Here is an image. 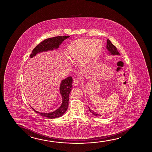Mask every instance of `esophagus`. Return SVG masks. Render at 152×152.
Wrapping results in <instances>:
<instances>
[{"instance_id": "obj_1", "label": "esophagus", "mask_w": 152, "mask_h": 152, "mask_svg": "<svg viewBox=\"0 0 152 152\" xmlns=\"http://www.w3.org/2000/svg\"><path fill=\"white\" fill-rule=\"evenodd\" d=\"M79 83V81L78 79H74V81H73V85L75 86H77Z\"/></svg>"}]
</instances>
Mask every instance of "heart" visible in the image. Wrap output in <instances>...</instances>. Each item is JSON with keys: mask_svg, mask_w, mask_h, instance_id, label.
<instances>
[{"mask_svg": "<svg viewBox=\"0 0 152 152\" xmlns=\"http://www.w3.org/2000/svg\"><path fill=\"white\" fill-rule=\"evenodd\" d=\"M102 47L100 40H81L69 45L66 50V54L71 61H77L79 66L86 67L93 62Z\"/></svg>", "mask_w": 152, "mask_h": 152, "instance_id": "heart-1", "label": "heart"}]
</instances>
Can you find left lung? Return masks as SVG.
<instances>
[{"label":"left lung","mask_w":152,"mask_h":152,"mask_svg":"<svg viewBox=\"0 0 152 152\" xmlns=\"http://www.w3.org/2000/svg\"><path fill=\"white\" fill-rule=\"evenodd\" d=\"M106 49L108 51V55H113V56H116V55L118 56H118H120V53L118 51V50L117 49V48H116V47L113 44H112V42H110V40L109 39L107 40ZM88 108H89V110L90 112L92 114L94 115V116L98 117L101 116V115L98 114L97 113H96L93 110H91L89 108V106H88Z\"/></svg>","instance_id":"1"}]
</instances>
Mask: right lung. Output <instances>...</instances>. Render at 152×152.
<instances>
[{
  "label": "right lung",
  "mask_w": 152,
  "mask_h": 152,
  "mask_svg": "<svg viewBox=\"0 0 152 152\" xmlns=\"http://www.w3.org/2000/svg\"><path fill=\"white\" fill-rule=\"evenodd\" d=\"M69 37V36H56L44 40L38 44L32 51L30 58H32L36 56L37 53L41 52H47L48 51H52L54 49H58L62 42ZM73 79L71 76L67 77L66 79H63L61 82L60 86V93L62 99V102L61 106L56 110L52 112L40 113L34 110L31 106V108L36 113H38L41 116L45 117L48 118L53 119L60 117L66 111L69 106V94L73 87Z\"/></svg>",
  "instance_id": "obj_1"
}]
</instances>
